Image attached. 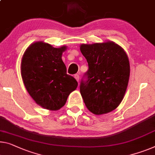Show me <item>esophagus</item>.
<instances>
[{
    "label": "esophagus",
    "mask_w": 155,
    "mask_h": 155,
    "mask_svg": "<svg viewBox=\"0 0 155 155\" xmlns=\"http://www.w3.org/2000/svg\"><path fill=\"white\" fill-rule=\"evenodd\" d=\"M75 78L76 79V80L78 81V82H79V79H80V76H79V75L78 74H76V75H75Z\"/></svg>",
    "instance_id": "obj_1"
}]
</instances>
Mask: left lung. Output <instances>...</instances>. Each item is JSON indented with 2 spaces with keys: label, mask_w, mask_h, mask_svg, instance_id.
<instances>
[{
  "label": "left lung",
  "mask_w": 155,
  "mask_h": 155,
  "mask_svg": "<svg viewBox=\"0 0 155 155\" xmlns=\"http://www.w3.org/2000/svg\"><path fill=\"white\" fill-rule=\"evenodd\" d=\"M80 51L88 63L80 85L87 107L96 115L115 109L124 97L130 63L122 48L112 41L82 44Z\"/></svg>",
  "instance_id": "8db88e82"
}]
</instances>
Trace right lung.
Returning <instances> with one entry per match:
<instances>
[{
  "label": "right lung",
  "mask_w": 155,
  "mask_h": 155,
  "mask_svg": "<svg viewBox=\"0 0 155 155\" xmlns=\"http://www.w3.org/2000/svg\"><path fill=\"white\" fill-rule=\"evenodd\" d=\"M66 48L34 43L26 50L21 61V75L28 92L38 104L50 110L62 107L78 84L66 73L61 59Z\"/></svg>",
  "instance_id": "add662e5"
}]
</instances>
